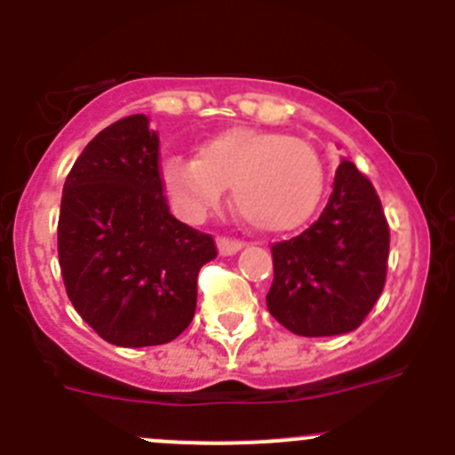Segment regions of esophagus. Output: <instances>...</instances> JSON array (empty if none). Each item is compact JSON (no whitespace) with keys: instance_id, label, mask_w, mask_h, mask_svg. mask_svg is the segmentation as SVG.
<instances>
[{"instance_id":"obj_1","label":"esophagus","mask_w":455,"mask_h":455,"mask_svg":"<svg viewBox=\"0 0 455 455\" xmlns=\"http://www.w3.org/2000/svg\"><path fill=\"white\" fill-rule=\"evenodd\" d=\"M244 249V242L233 240V237H218L220 255H235L237 251Z\"/></svg>"}]
</instances>
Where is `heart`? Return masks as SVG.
Segmentation results:
<instances>
[{"mask_svg":"<svg viewBox=\"0 0 455 455\" xmlns=\"http://www.w3.org/2000/svg\"><path fill=\"white\" fill-rule=\"evenodd\" d=\"M163 182L182 218H202L233 187V204L246 224L264 233H288L316 211L323 164L301 139L228 127L202 142L198 158H164Z\"/></svg>","mask_w":455,"mask_h":455,"instance_id":"1","label":"heart"}]
</instances>
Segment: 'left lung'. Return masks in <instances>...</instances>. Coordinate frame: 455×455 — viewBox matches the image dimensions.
<instances>
[{
    "label": "left lung",
    "instance_id": "8db88e82",
    "mask_svg": "<svg viewBox=\"0 0 455 455\" xmlns=\"http://www.w3.org/2000/svg\"><path fill=\"white\" fill-rule=\"evenodd\" d=\"M270 251V315L301 337L352 332L374 308L387 275L389 227L379 194L343 158L319 220Z\"/></svg>",
    "mask_w": 455,
    "mask_h": 455
}]
</instances>
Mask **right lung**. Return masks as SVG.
<instances>
[{
    "instance_id": "right-lung-1",
    "label": "right lung",
    "mask_w": 455,
    "mask_h": 455,
    "mask_svg": "<svg viewBox=\"0 0 455 455\" xmlns=\"http://www.w3.org/2000/svg\"><path fill=\"white\" fill-rule=\"evenodd\" d=\"M158 149L145 114L121 118L87 142L63 185L66 292L112 346L173 341L196 315L200 268L218 255L209 233L169 213Z\"/></svg>"
}]
</instances>
